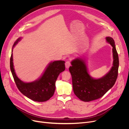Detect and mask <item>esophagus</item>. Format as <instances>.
<instances>
[{
    "mask_svg": "<svg viewBox=\"0 0 129 129\" xmlns=\"http://www.w3.org/2000/svg\"><path fill=\"white\" fill-rule=\"evenodd\" d=\"M70 65H71V62L70 61H66V63H65V67H66V69H69V67L70 66Z\"/></svg>",
    "mask_w": 129,
    "mask_h": 129,
    "instance_id": "34e87169",
    "label": "esophagus"
}]
</instances>
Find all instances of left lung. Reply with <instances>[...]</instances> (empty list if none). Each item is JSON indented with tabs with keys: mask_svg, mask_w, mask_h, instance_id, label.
Wrapping results in <instances>:
<instances>
[{
	"mask_svg": "<svg viewBox=\"0 0 129 129\" xmlns=\"http://www.w3.org/2000/svg\"><path fill=\"white\" fill-rule=\"evenodd\" d=\"M106 41L113 47V64L109 72L104 77L94 79L90 77L85 60L76 58L71 62L69 71L72 75L74 94L80 100L88 102L103 97L115 84L118 75L119 60L115 42L111 37H107Z\"/></svg>",
	"mask_w": 129,
	"mask_h": 129,
	"instance_id": "left-lung-1",
	"label": "left lung"
}]
</instances>
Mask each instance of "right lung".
I'll return each instance as SVG.
<instances>
[{
  "mask_svg": "<svg viewBox=\"0 0 129 129\" xmlns=\"http://www.w3.org/2000/svg\"><path fill=\"white\" fill-rule=\"evenodd\" d=\"M20 39L21 38H18L14 43L13 47ZM13 60L12 53L10 59L11 70L16 86L22 94L32 101L38 102L47 101L53 96L55 90L56 81L59 74L65 69V61L57 60L51 62L40 78L35 81L25 83L22 81L16 76Z\"/></svg>",
  "mask_w": 129,
  "mask_h": 129,
  "instance_id": "right-lung-1",
  "label": "right lung"
}]
</instances>
